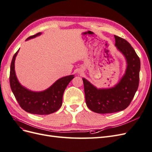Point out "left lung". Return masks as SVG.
<instances>
[{"label":"left lung","instance_id":"obj_1","mask_svg":"<svg viewBox=\"0 0 152 152\" xmlns=\"http://www.w3.org/2000/svg\"><path fill=\"white\" fill-rule=\"evenodd\" d=\"M115 46L127 61L126 73L118 83L109 89H97L85 79L84 82L86 104L98 113H109L122 111L130 104L138 88L140 59L127 41L114 35Z\"/></svg>","mask_w":152,"mask_h":152}]
</instances>
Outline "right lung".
<instances>
[{
  "instance_id": "1",
  "label": "right lung",
  "mask_w": 152,
  "mask_h": 152,
  "mask_svg": "<svg viewBox=\"0 0 152 152\" xmlns=\"http://www.w3.org/2000/svg\"><path fill=\"white\" fill-rule=\"evenodd\" d=\"M41 33L29 37L26 40L36 37ZM18 51L13 56L10 68V86L18 103L26 112L37 115H48L58 110L62 105L63 95L66 86L74 78L71 75L61 78L42 92H34L23 87L18 82L15 70V61Z\"/></svg>"
}]
</instances>
